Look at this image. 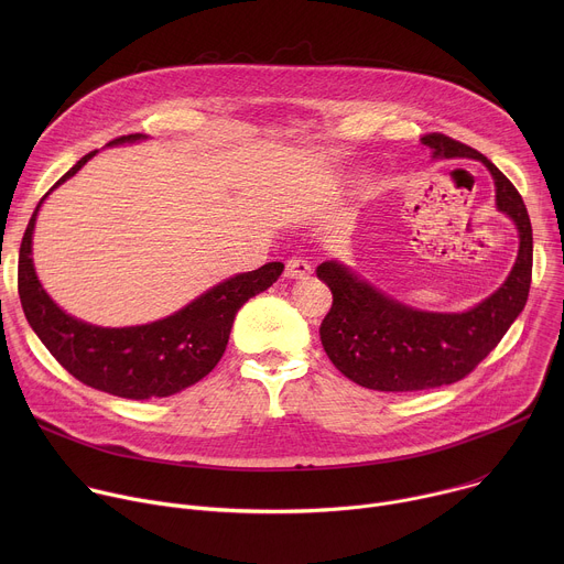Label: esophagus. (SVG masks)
<instances>
[{"mask_svg":"<svg viewBox=\"0 0 564 564\" xmlns=\"http://www.w3.org/2000/svg\"><path fill=\"white\" fill-rule=\"evenodd\" d=\"M310 272H312L310 263L303 261V259H299V257H292V259L285 263V276H288V279H305V276H310Z\"/></svg>","mask_w":564,"mask_h":564,"instance_id":"1","label":"esophagus"}]
</instances>
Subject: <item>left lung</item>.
Wrapping results in <instances>:
<instances>
[{"label": "left lung", "instance_id": "1", "mask_svg": "<svg viewBox=\"0 0 564 564\" xmlns=\"http://www.w3.org/2000/svg\"><path fill=\"white\" fill-rule=\"evenodd\" d=\"M422 144L437 160L473 158L489 170L496 207L518 229V257L494 294L462 312L406 305L337 259L321 263L316 276L333 292L321 344L337 370L370 390L411 392L459 381L500 344L529 296L533 236L518 189L489 158L444 133H429Z\"/></svg>", "mask_w": 564, "mask_h": 564}]
</instances>
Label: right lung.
<instances>
[{
	"label": "right lung",
	"instance_id": "obj_1",
	"mask_svg": "<svg viewBox=\"0 0 564 564\" xmlns=\"http://www.w3.org/2000/svg\"><path fill=\"white\" fill-rule=\"evenodd\" d=\"M131 133L109 147L142 142ZM98 151L77 163L48 189L73 178ZM37 203L20 248L18 290L29 326L48 352L83 383L124 399H153L176 394L214 370L220 361L236 312L252 296L268 290L283 272V263H268L252 272L234 274L174 314L142 326L102 328L64 312L44 290L33 263V231L42 203Z\"/></svg>",
	"mask_w": 564,
	"mask_h": 564
}]
</instances>
